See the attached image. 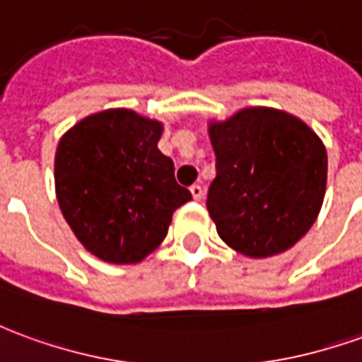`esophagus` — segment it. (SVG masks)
<instances>
[{"mask_svg": "<svg viewBox=\"0 0 362 362\" xmlns=\"http://www.w3.org/2000/svg\"><path fill=\"white\" fill-rule=\"evenodd\" d=\"M189 192H192V198L196 199V202H199V199L204 198V188H202L199 184H194V186L189 188Z\"/></svg>", "mask_w": 362, "mask_h": 362, "instance_id": "1", "label": "esophagus"}]
</instances>
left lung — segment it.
<instances>
[{"mask_svg":"<svg viewBox=\"0 0 362 362\" xmlns=\"http://www.w3.org/2000/svg\"><path fill=\"white\" fill-rule=\"evenodd\" d=\"M217 174L207 211L217 235L249 259L288 251L315 223L327 153L312 127L274 107H243L209 121Z\"/></svg>","mask_w":362,"mask_h":362,"instance_id":"obj_1","label":"left lung"}]
</instances>
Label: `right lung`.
I'll return each mask as SVG.
<instances>
[{
	"label": "right lung",
	"mask_w": 362,
	"mask_h": 362,
	"mask_svg": "<svg viewBox=\"0 0 362 362\" xmlns=\"http://www.w3.org/2000/svg\"><path fill=\"white\" fill-rule=\"evenodd\" d=\"M164 125L115 107L78 121L60 137L54 188L76 239L93 257L135 264L164 241L173 214L192 199L158 151Z\"/></svg>",
	"instance_id": "1"
}]
</instances>
